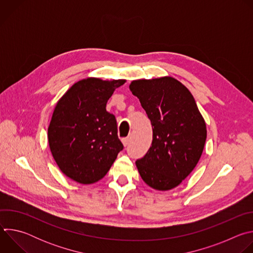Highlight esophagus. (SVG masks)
Returning a JSON list of instances; mask_svg holds the SVG:
<instances>
[{"label": "esophagus", "instance_id": "34e87169", "mask_svg": "<svg viewBox=\"0 0 253 253\" xmlns=\"http://www.w3.org/2000/svg\"><path fill=\"white\" fill-rule=\"evenodd\" d=\"M129 142H130V137H126V138H123V139H122V143H123V145H124L125 147L128 145Z\"/></svg>", "mask_w": 253, "mask_h": 253}]
</instances>
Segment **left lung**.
<instances>
[{
  "instance_id": "8db88e82",
  "label": "left lung",
  "mask_w": 253,
  "mask_h": 253,
  "mask_svg": "<svg viewBox=\"0 0 253 253\" xmlns=\"http://www.w3.org/2000/svg\"><path fill=\"white\" fill-rule=\"evenodd\" d=\"M151 121V147L136 166L143 181L165 191L181 183L197 165L207 131L190 91L172 77L141 79L129 86Z\"/></svg>"
}]
</instances>
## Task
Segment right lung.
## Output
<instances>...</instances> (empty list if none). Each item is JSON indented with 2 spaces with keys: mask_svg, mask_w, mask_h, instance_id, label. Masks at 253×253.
<instances>
[{
  "mask_svg": "<svg viewBox=\"0 0 253 253\" xmlns=\"http://www.w3.org/2000/svg\"><path fill=\"white\" fill-rule=\"evenodd\" d=\"M124 83L83 79L56 104L48 128L50 150L60 170L78 183L101 180L123 149L115 116L106 111V104Z\"/></svg>",
  "mask_w": 253,
  "mask_h": 253,
  "instance_id": "add662e5",
  "label": "right lung"
}]
</instances>
